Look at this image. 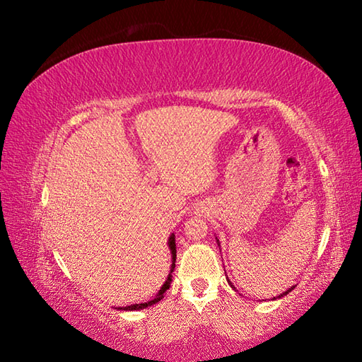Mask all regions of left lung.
Wrapping results in <instances>:
<instances>
[{"mask_svg":"<svg viewBox=\"0 0 362 362\" xmlns=\"http://www.w3.org/2000/svg\"><path fill=\"white\" fill-rule=\"evenodd\" d=\"M216 241H218V240H216ZM218 244H219V241H218ZM227 281H228V284H230V286H232V288H233V289H235V286H233V284H232V281H230V280H228V279H227ZM292 288H294V286H292ZM292 288H289V289H288V291H286V292H283V294H280V296H279V298H280V297H283V296H286V294H289V292H291V291H292ZM272 300H275V297H274V298H272Z\"/></svg>","mask_w":362,"mask_h":362,"instance_id":"left-lung-1","label":"left lung"}]
</instances>
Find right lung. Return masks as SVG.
I'll list each match as a JSON object with an SVG mask.
<instances>
[{
	"instance_id": "obj_1",
	"label": "right lung",
	"mask_w": 362,
	"mask_h": 362,
	"mask_svg": "<svg viewBox=\"0 0 362 362\" xmlns=\"http://www.w3.org/2000/svg\"><path fill=\"white\" fill-rule=\"evenodd\" d=\"M168 244H169V249H171V255H173V266H171V272H173V271H174V267H175V253H177V250H175V238H174V235L169 236V241H168ZM171 272H169V275H168V280L163 283V286L160 288L158 294H157L156 297H153L152 300H149V302H146V303L129 305V306H124V308H119V310H126V311L144 310V308H148V306H151V305H156L157 302H160V300L163 298L166 289H169V286H171V281H173V279H171V276H173V275H171Z\"/></svg>"
}]
</instances>
